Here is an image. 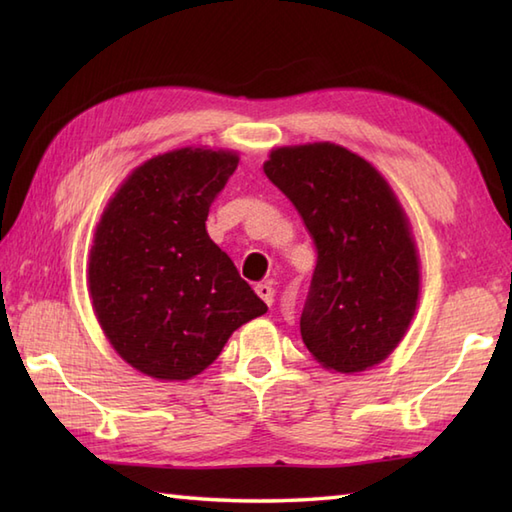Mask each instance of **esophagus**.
I'll list each match as a JSON object with an SVG mask.
<instances>
[{
    "mask_svg": "<svg viewBox=\"0 0 512 512\" xmlns=\"http://www.w3.org/2000/svg\"><path fill=\"white\" fill-rule=\"evenodd\" d=\"M255 292L268 303V306H273V301H275V288L273 286H270V284H257Z\"/></svg>",
    "mask_w": 512,
    "mask_h": 512,
    "instance_id": "obj_1",
    "label": "esophagus"
}]
</instances>
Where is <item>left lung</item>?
Here are the masks:
<instances>
[{
  "instance_id": "1",
  "label": "left lung",
  "mask_w": 512,
  "mask_h": 512,
  "mask_svg": "<svg viewBox=\"0 0 512 512\" xmlns=\"http://www.w3.org/2000/svg\"><path fill=\"white\" fill-rule=\"evenodd\" d=\"M264 173L295 204L317 246L303 343L341 374L380 363L407 332L420 288L396 195L367 160L332 143L275 149Z\"/></svg>"
}]
</instances>
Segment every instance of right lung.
Returning <instances> with one entry per match:
<instances>
[{"mask_svg":"<svg viewBox=\"0 0 512 512\" xmlns=\"http://www.w3.org/2000/svg\"><path fill=\"white\" fill-rule=\"evenodd\" d=\"M239 158L178 149L129 176L96 226L90 295L114 350L138 372L187 380L266 303L213 244L206 217Z\"/></svg>","mask_w":512,"mask_h":512,"instance_id":"add662e5","label":"right lung"}]
</instances>
